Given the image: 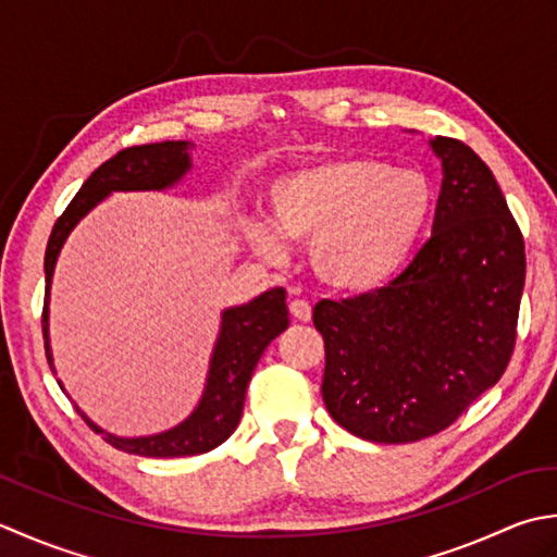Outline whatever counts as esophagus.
Segmentation results:
<instances>
[{"instance_id":"34e87169","label":"esophagus","mask_w":557,"mask_h":557,"mask_svg":"<svg viewBox=\"0 0 557 557\" xmlns=\"http://www.w3.org/2000/svg\"><path fill=\"white\" fill-rule=\"evenodd\" d=\"M288 310L298 322H310L312 320V308H310L308 300H290Z\"/></svg>"}]
</instances>
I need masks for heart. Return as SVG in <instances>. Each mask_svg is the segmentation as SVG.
I'll list each match as a JSON object with an SVG mask.
<instances>
[{
  "label": "heart",
  "instance_id": "b5f03b06",
  "mask_svg": "<svg viewBox=\"0 0 557 557\" xmlns=\"http://www.w3.org/2000/svg\"><path fill=\"white\" fill-rule=\"evenodd\" d=\"M271 221L293 240L312 243L317 278L344 293L389 283L421 245L435 211V185L421 170L384 158H322L278 177L269 195ZM276 231L257 228L252 243L281 255Z\"/></svg>",
  "mask_w": 557,
  "mask_h": 557
}]
</instances>
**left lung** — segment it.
I'll return each mask as SVG.
<instances>
[{"label":"left lung","instance_id":"left-lung-1","mask_svg":"<svg viewBox=\"0 0 557 557\" xmlns=\"http://www.w3.org/2000/svg\"><path fill=\"white\" fill-rule=\"evenodd\" d=\"M433 235L387 286L314 305L322 396L348 433L384 445L449 428L503 377L517 344L524 237L479 156L435 136Z\"/></svg>","mask_w":557,"mask_h":557}]
</instances>
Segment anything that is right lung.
I'll return each mask as SVG.
<instances>
[{
    "label": "right lung",
    "instance_id": "add662e5",
    "mask_svg": "<svg viewBox=\"0 0 557 557\" xmlns=\"http://www.w3.org/2000/svg\"><path fill=\"white\" fill-rule=\"evenodd\" d=\"M187 141H161V144H144L122 149L96 168L70 207L57 219L50 233L48 249H45V305H42V338H45V356H48L50 370L52 354L48 342V300H50V281L57 255L72 233L74 225L84 215L103 201L110 191H129V189H165L175 185L189 170ZM288 326L286 310V290L271 288L259 295L252 302L231 308L223 312V324L219 342H215L211 368L207 377V389H203L197 411L191 413L185 423L168 430L161 435L151 437H115L108 435L94 425L82 413L90 430L103 435L108 445L124 449L139 457H189V454H203L233 435V430L240 423L245 392L252 370L262 358L264 348Z\"/></svg>",
    "mask_w": 557,
    "mask_h": 557
}]
</instances>
